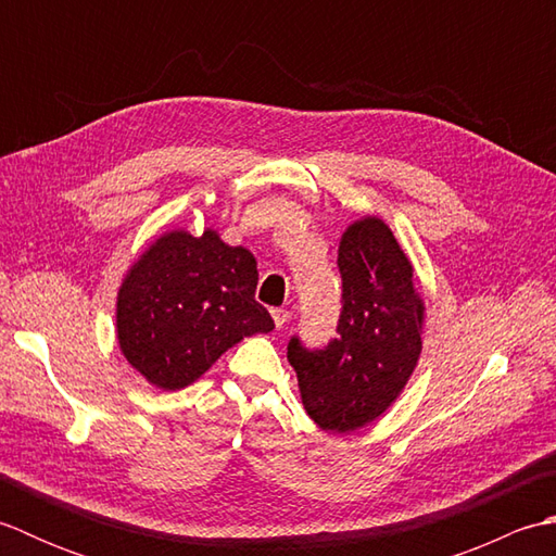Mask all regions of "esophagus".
Masks as SVG:
<instances>
[{
  "mask_svg": "<svg viewBox=\"0 0 556 556\" xmlns=\"http://www.w3.org/2000/svg\"><path fill=\"white\" fill-rule=\"evenodd\" d=\"M289 317H291V313L285 311V308H275V311H271V320H275V325H277L279 329L289 323Z\"/></svg>",
  "mask_w": 556,
  "mask_h": 556,
  "instance_id": "1",
  "label": "esophagus"
}]
</instances>
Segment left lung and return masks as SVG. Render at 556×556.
Returning <instances> with one entry per match:
<instances>
[{"label":"left lung","mask_w":556,"mask_h":556,"mask_svg":"<svg viewBox=\"0 0 556 556\" xmlns=\"http://www.w3.org/2000/svg\"><path fill=\"white\" fill-rule=\"evenodd\" d=\"M341 317L323 351L289 341L303 408L332 434L361 430L404 392L422 351L425 301L389 224L365 215L341 233Z\"/></svg>","instance_id":"1"}]
</instances>
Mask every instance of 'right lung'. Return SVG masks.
<instances>
[{
    "mask_svg": "<svg viewBox=\"0 0 556 556\" xmlns=\"http://www.w3.org/2000/svg\"><path fill=\"white\" fill-rule=\"evenodd\" d=\"M255 287L253 253L224 243L217 229L160 233L116 291L122 356L162 392L191 387L243 337L275 329Z\"/></svg>",
    "mask_w": 556,
    "mask_h": 556,
    "instance_id": "right-lung-1",
    "label": "right lung"
}]
</instances>
